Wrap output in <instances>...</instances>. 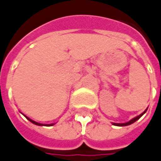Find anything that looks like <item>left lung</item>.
<instances>
[{"mask_svg":"<svg viewBox=\"0 0 161 161\" xmlns=\"http://www.w3.org/2000/svg\"><path fill=\"white\" fill-rule=\"evenodd\" d=\"M146 110H147V109H145V111H144V112L142 113L141 114H139L138 116H136V117L131 119L130 122H125V123H113V124H114V125H115V126H127V125H130V124H132L133 122H135L136 121H137V120H138V119H139V118H140L145 112H146Z\"/></svg>","mask_w":161,"mask_h":161,"instance_id":"1","label":"left lung"}]
</instances>
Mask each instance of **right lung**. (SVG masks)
I'll use <instances>...</instances> for the list:
<instances>
[{"mask_svg": "<svg viewBox=\"0 0 161 161\" xmlns=\"http://www.w3.org/2000/svg\"><path fill=\"white\" fill-rule=\"evenodd\" d=\"M24 115H25V114H24ZM25 117L27 118L31 122L34 123V124H36V125H39V126H43V125L44 126H52V125H53V123H52V124H42V123H39V122H35V121H33V120H31V119H30L29 117H27L26 115H25Z\"/></svg>", "mask_w": 161, "mask_h": 161, "instance_id": "obj_1", "label": "right lung"}]
</instances>
